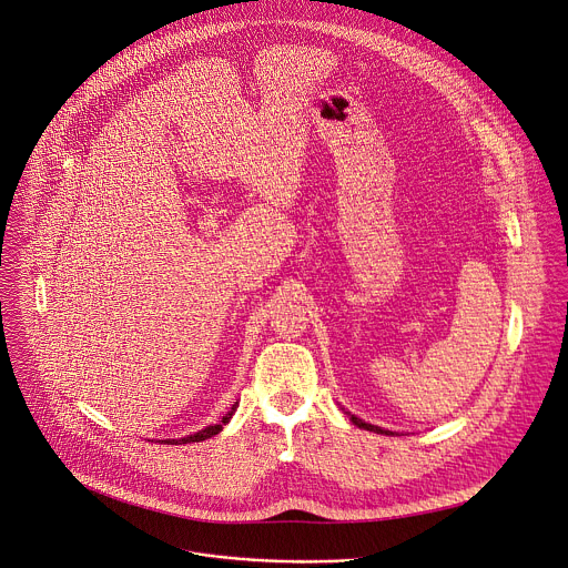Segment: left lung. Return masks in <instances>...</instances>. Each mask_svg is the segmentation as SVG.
<instances>
[{"instance_id": "8db88e82", "label": "left lung", "mask_w": 568, "mask_h": 568, "mask_svg": "<svg viewBox=\"0 0 568 568\" xmlns=\"http://www.w3.org/2000/svg\"><path fill=\"white\" fill-rule=\"evenodd\" d=\"M341 410L349 417V422H352L354 426H358V428H363V430H369V433H376V435H395L393 430H386V428H379V426H372V424H367V422H363V419H358V417L349 415L345 408H341Z\"/></svg>"}]
</instances>
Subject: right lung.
Masks as SVG:
<instances>
[{
  "instance_id": "obj_1",
  "label": "right lung",
  "mask_w": 568,
  "mask_h": 568,
  "mask_svg": "<svg viewBox=\"0 0 568 568\" xmlns=\"http://www.w3.org/2000/svg\"><path fill=\"white\" fill-rule=\"evenodd\" d=\"M236 408H239V402H234V406L227 410V415H225V417H223L219 424L205 426L203 430H199V433H194V435H186V437H180V439H158V442H160V444H169V446H178V444H194V442H205V439H210V437L219 435V433L223 430V426H227V424H230V419L234 417Z\"/></svg>"
}]
</instances>
